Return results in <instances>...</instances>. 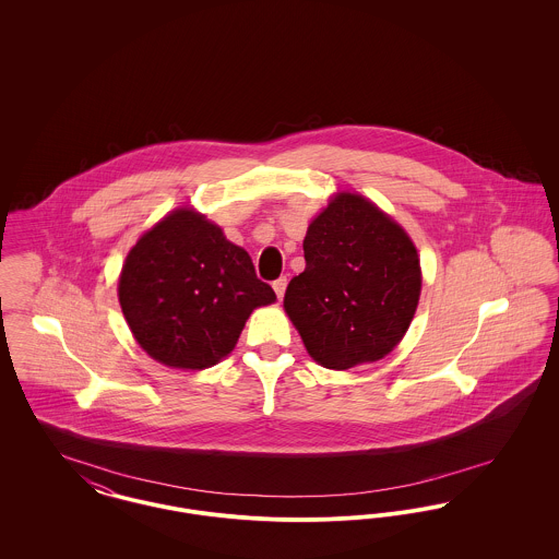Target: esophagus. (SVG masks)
<instances>
[{"mask_svg":"<svg viewBox=\"0 0 559 559\" xmlns=\"http://www.w3.org/2000/svg\"><path fill=\"white\" fill-rule=\"evenodd\" d=\"M272 287H274V293H276V297H278V299H283V295H285V289H287V278H285V276L276 278V281L272 283Z\"/></svg>","mask_w":559,"mask_h":559,"instance_id":"1","label":"esophagus"}]
</instances>
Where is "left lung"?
Returning <instances> with one entry per match:
<instances>
[{"label": "left lung", "instance_id": "1", "mask_svg": "<svg viewBox=\"0 0 559 559\" xmlns=\"http://www.w3.org/2000/svg\"><path fill=\"white\" fill-rule=\"evenodd\" d=\"M304 258L285 312L319 365L346 371L399 346L421 295L417 247L399 222L337 192L308 226Z\"/></svg>", "mask_w": 559, "mask_h": 559}]
</instances>
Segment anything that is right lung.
Segmentation results:
<instances>
[{
	"label": "right lung",
	"mask_w": 559,
	"mask_h": 559,
	"mask_svg": "<svg viewBox=\"0 0 559 559\" xmlns=\"http://www.w3.org/2000/svg\"><path fill=\"white\" fill-rule=\"evenodd\" d=\"M274 299L249 253L188 207L144 233L119 276V304L135 342L174 369L217 365L237 346L249 314Z\"/></svg>",
	"instance_id": "right-lung-1"
}]
</instances>
